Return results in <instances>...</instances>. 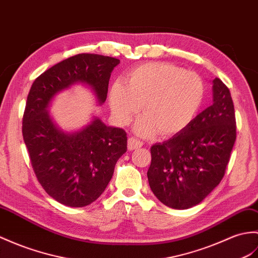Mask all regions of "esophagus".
Listing matches in <instances>:
<instances>
[{
  "label": "esophagus",
  "mask_w": 258,
  "mask_h": 258,
  "mask_svg": "<svg viewBox=\"0 0 258 258\" xmlns=\"http://www.w3.org/2000/svg\"><path fill=\"white\" fill-rule=\"evenodd\" d=\"M143 146V142L136 140L135 137H130L127 141V148L128 151H134V149H139Z\"/></svg>",
  "instance_id": "1"
}]
</instances>
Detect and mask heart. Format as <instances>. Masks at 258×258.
<instances>
[{
	"label": "heart",
	"instance_id": "heart-1",
	"mask_svg": "<svg viewBox=\"0 0 258 258\" xmlns=\"http://www.w3.org/2000/svg\"><path fill=\"white\" fill-rule=\"evenodd\" d=\"M124 83L110 89V106L119 124H127L143 104L145 113L135 131L151 136L180 133L192 122L205 98V85L192 71L170 62H148L130 70Z\"/></svg>",
	"mask_w": 258,
	"mask_h": 258
}]
</instances>
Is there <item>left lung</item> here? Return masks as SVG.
Masks as SVG:
<instances>
[{
	"instance_id": "1",
	"label": "left lung",
	"mask_w": 258,
	"mask_h": 258,
	"mask_svg": "<svg viewBox=\"0 0 258 258\" xmlns=\"http://www.w3.org/2000/svg\"><path fill=\"white\" fill-rule=\"evenodd\" d=\"M212 83L213 104L180 133L151 147L149 187L177 210L197 206L221 182L236 140L230 90L219 78Z\"/></svg>"
}]
</instances>
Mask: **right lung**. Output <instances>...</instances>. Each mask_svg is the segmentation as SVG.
<instances>
[{
  "label": "right lung",
  "mask_w": 258,
  "mask_h": 258,
  "mask_svg": "<svg viewBox=\"0 0 258 258\" xmlns=\"http://www.w3.org/2000/svg\"><path fill=\"white\" fill-rule=\"evenodd\" d=\"M118 63L113 57L79 53L46 70L29 90L23 139L37 180L61 205L86 207L103 194L116 161L126 152L127 136L98 117L80 131L64 133L51 121L48 106L58 92L78 82L91 87L102 104Z\"/></svg>",
  "instance_id": "right-lung-1"
}]
</instances>
